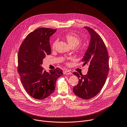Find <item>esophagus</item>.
I'll return each instance as SVG.
<instances>
[{"mask_svg":"<svg viewBox=\"0 0 127 127\" xmlns=\"http://www.w3.org/2000/svg\"><path fill=\"white\" fill-rule=\"evenodd\" d=\"M63 73L65 75H70V74H72V73L70 71L67 70H64L63 71Z\"/></svg>","mask_w":127,"mask_h":127,"instance_id":"esophagus-1","label":"esophagus"}]
</instances>
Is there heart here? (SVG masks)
<instances>
[{
  "label": "heart",
  "instance_id": "b5f03b06",
  "mask_svg": "<svg viewBox=\"0 0 127 127\" xmlns=\"http://www.w3.org/2000/svg\"><path fill=\"white\" fill-rule=\"evenodd\" d=\"M65 38L68 43V44L71 46L76 47L80 42V39L79 36L74 33H70L65 35ZM57 40L55 41L53 44V47L55 46Z\"/></svg>",
  "mask_w": 127,
  "mask_h": 127
}]
</instances>
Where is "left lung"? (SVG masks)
<instances>
[{
    "label": "left lung",
    "mask_w": 127,
    "mask_h": 127,
    "mask_svg": "<svg viewBox=\"0 0 127 127\" xmlns=\"http://www.w3.org/2000/svg\"><path fill=\"white\" fill-rule=\"evenodd\" d=\"M84 28L88 31L90 39L81 61L83 65H88V70L85 75L74 72L79 82L73 87V92L78 97L89 99L96 96L103 87L109 71V60L105 45L100 35L92 28Z\"/></svg>",
    "instance_id": "1"
}]
</instances>
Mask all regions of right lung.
<instances>
[{
    "instance_id": "1",
    "label": "right lung",
    "mask_w": 127,
    "mask_h": 127,
    "mask_svg": "<svg viewBox=\"0 0 127 127\" xmlns=\"http://www.w3.org/2000/svg\"><path fill=\"white\" fill-rule=\"evenodd\" d=\"M56 29L41 28L30 33L18 53V71L27 93L35 99L42 100L55 90L57 79L63 75L59 68L47 72L41 64L51 53L50 38Z\"/></svg>"
}]
</instances>
